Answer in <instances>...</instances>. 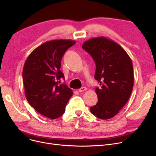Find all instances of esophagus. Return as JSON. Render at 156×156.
<instances>
[{
	"label": "esophagus",
	"instance_id": "1",
	"mask_svg": "<svg viewBox=\"0 0 156 156\" xmlns=\"http://www.w3.org/2000/svg\"><path fill=\"white\" fill-rule=\"evenodd\" d=\"M85 90H87V88L85 87H83L80 88V89H78V92H84Z\"/></svg>",
	"mask_w": 156,
	"mask_h": 156
}]
</instances>
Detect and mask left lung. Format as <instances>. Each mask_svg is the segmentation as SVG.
<instances>
[{
    "label": "left lung",
    "mask_w": 156,
    "mask_h": 156,
    "mask_svg": "<svg viewBox=\"0 0 156 156\" xmlns=\"http://www.w3.org/2000/svg\"><path fill=\"white\" fill-rule=\"evenodd\" d=\"M96 64L94 78L98 102L90 112L101 119L113 118L124 107L132 94L134 75L132 59L114 41L104 37L92 38L82 45Z\"/></svg>",
    "instance_id": "1"
}]
</instances>
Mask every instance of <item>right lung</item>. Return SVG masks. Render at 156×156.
Listing matches in <instances>:
<instances>
[{
  "instance_id": "1",
  "label": "right lung",
  "mask_w": 156,
  "mask_h": 156,
  "mask_svg": "<svg viewBox=\"0 0 156 156\" xmlns=\"http://www.w3.org/2000/svg\"><path fill=\"white\" fill-rule=\"evenodd\" d=\"M75 43L71 40L48 41L33 51L24 65L23 79L28 102L38 112L51 119L64 113L73 94L66 85H59V80L64 78L60 70L62 57Z\"/></svg>"
}]
</instances>
